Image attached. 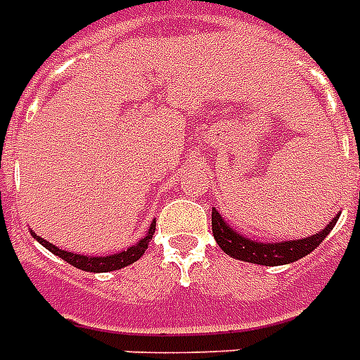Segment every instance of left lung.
I'll return each instance as SVG.
<instances>
[{
  "label": "left lung",
  "instance_id": "1",
  "mask_svg": "<svg viewBox=\"0 0 360 360\" xmlns=\"http://www.w3.org/2000/svg\"><path fill=\"white\" fill-rule=\"evenodd\" d=\"M336 215L330 221L321 233L307 236V238H297V240H282V242H257L254 238H246L244 234L234 231L227 221L223 219L217 210H212V231H214L215 242L227 255L240 259V262L257 263V265H267V267H276V265H286L302 259L307 254H311L319 244H321L330 231L338 223Z\"/></svg>",
  "mask_w": 360,
  "mask_h": 360
}]
</instances>
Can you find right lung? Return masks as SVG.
Listing matches in <instances>:
<instances>
[{
	"label": "right lung",
	"instance_id": "obj_1",
	"mask_svg": "<svg viewBox=\"0 0 360 360\" xmlns=\"http://www.w3.org/2000/svg\"><path fill=\"white\" fill-rule=\"evenodd\" d=\"M154 229H156V221L150 223V229H148V233L146 236H143L137 244H133L127 250H122L118 254L112 255H97V257H91V255H82V254H74V252H66V250H60L51 242L44 240L41 236H38L36 233H32V236L36 238V240L45 246L51 254L58 255L60 259H65L66 263H70L72 267L82 269V271H87V273H108V271H118L122 267H127V265H131L139 259L141 255L145 254V250L148 248V242L153 240V234Z\"/></svg>",
	"mask_w": 360,
	"mask_h": 360
}]
</instances>
